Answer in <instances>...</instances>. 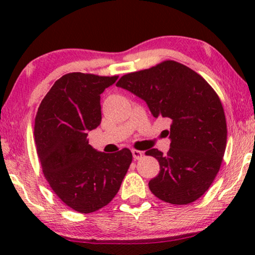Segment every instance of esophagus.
Instances as JSON below:
<instances>
[{
	"mask_svg": "<svg viewBox=\"0 0 255 255\" xmlns=\"http://www.w3.org/2000/svg\"><path fill=\"white\" fill-rule=\"evenodd\" d=\"M132 155H133L134 160H139L142 158L144 153H142L141 151H138V149H132Z\"/></svg>",
	"mask_w": 255,
	"mask_h": 255,
	"instance_id": "1",
	"label": "esophagus"
}]
</instances>
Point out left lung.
I'll list each match as a JSON object with an SVG mask.
<instances>
[{
	"mask_svg": "<svg viewBox=\"0 0 255 255\" xmlns=\"http://www.w3.org/2000/svg\"><path fill=\"white\" fill-rule=\"evenodd\" d=\"M117 87L147 103L155 118L170 121V148L145 153L158 159L160 172L148 182L156 197L184 205L198 200L214 182L226 147V120L217 93L200 74L174 60L128 73Z\"/></svg>",
	"mask_w": 255,
	"mask_h": 255,
	"instance_id": "8db88e82",
	"label": "left lung"
}]
</instances>
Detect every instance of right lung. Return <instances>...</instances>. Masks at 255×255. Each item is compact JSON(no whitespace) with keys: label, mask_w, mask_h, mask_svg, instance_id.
Returning a JSON list of instances; mask_svg holds the SVG:
<instances>
[{"label":"right lung","mask_w":255,"mask_h":255,"mask_svg":"<svg viewBox=\"0 0 255 255\" xmlns=\"http://www.w3.org/2000/svg\"><path fill=\"white\" fill-rule=\"evenodd\" d=\"M115 76L68 73L54 82L34 120L37 154L54 194L73 210L90 214L116 196L132 162V153L97 152L88 131L101 124V94Z\"/></svg>","instance_id":"add662e5"}]
</instances>
